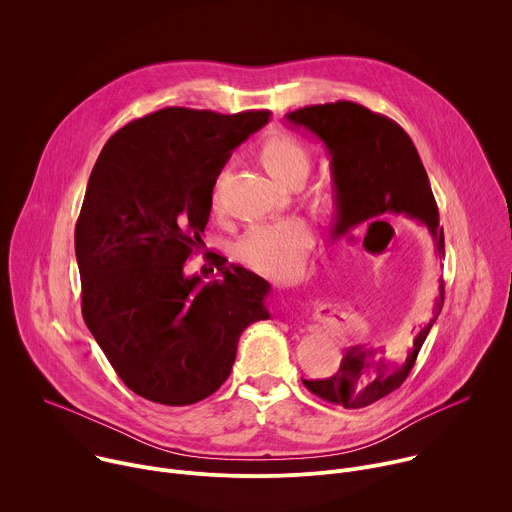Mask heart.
Wrapping results in <instances>:
<instances>
[{
  "mask_svg": "<svg viewBox=\"0 0 512 512\" xmlns=\"http://www.w3.org/2000/svg\"><path fill=\"white\" fill-rule=\"evenodd\" d=\"M261 160L279 180L306 176L310 154L306 145L287 131H277L261 143ZM218 178L210 188V204L218 206ZM314 245V231L302 216H285L273 223L251 225L235 243V257L249 269L271 279L296 277Z\"/></svg>",
  "mask_w": 512,
  "mask_h": 512,
  "instance_id": "b5f03b06",
  "label": "heart"
}]
</instances>
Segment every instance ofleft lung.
Instances as JSON below:
<instances>
[{"mask_svg": "<svg viewBox=\"0 0 512 512\" xmlns=\"http://www.w3.org/2000/svg\"><path fill=\"white\" fill-rule=\"evenodd\" d=\"M285 117L318 135L326 145L336 192L334 237L348 235L375 218L407 214L429 229L440 259L446 255L444 229L427 172L411 137L399 123L352 101L310 105ZM377 223L383 221H375L371 227ZM442 306L444 281H440L433 318L415 334L409 350L350 346L332 377L304 379L306 389L346 409L367 407L393 393L409 377Z\"/></svg>", "mask_w": 512, "mask_h": 512, "instance_id": "8db88e82", "label": "left lung"}]
</instances>
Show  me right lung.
<instances>
[{
  "label": "right lung",
  "mask_w": 512,
  "mask_h": 512,
  "mask_svg": "<svg viewBox=\"0 0 512 512\" xmlns=\"http://www.w3.org/2000/svg\"><path fill=\"white\" fill-rule=\"evenodd\" d=\"M269 115L166 107L111 135L91 172L75 229L83 318L143 399H206L229 379L243 330L269 318V283L253 271L218 257L221 281L184 275L212 182Z\"/></svg>",
  "instance_id": "right-lung-1"
}]
</instances>
